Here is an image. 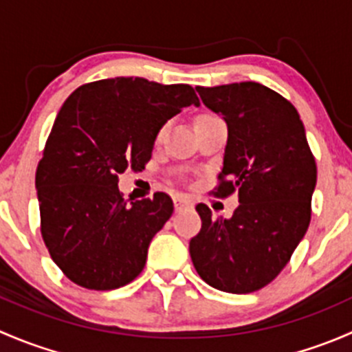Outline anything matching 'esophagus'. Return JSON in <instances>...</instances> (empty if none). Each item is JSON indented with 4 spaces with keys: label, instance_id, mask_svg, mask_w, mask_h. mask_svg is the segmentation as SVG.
<instances>
[{
    "label": "esophagus",
    "instance_id": "1",
    "mask_svg": "<svg viewBox=\"0 0 352 352\" xmlns=\"http://www.w3.org/2000/svg\"><path fill=\"white\" fill-rule=\"evenodd\" d=\"M189 206H190V201L187 197L184 196L173 197V208H175V211H182V209L189 208Z\"/></svg>",
    "mask_w": 352,
    "mask_h": 352
}]
</instances>
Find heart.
<instances>
[{"instance_id":"1","label":"heart","mask_w":352,"mask_h":352,"mask_svg":"<svg viewBox=\"0 0 352 352\" xmlns=\"http://www.w3.org/2000/svg\"><path fill=\"white\" fill-rule=\"evenodd\" d=\"M209 120H218V117L216 116H211V113H202V116H199L197 119H196V124H202V122H209ZM163 133H165V131H160L158 134H156V141H160L163 138Z\"/></svg>"}]
</instances>
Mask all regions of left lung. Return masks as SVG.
Returning a JSON list of instances; mask_svg holds the SVG:
<instances>
[{
	"label": "left lung",
	"mask_w": 352,
	"mask_h": 352,
	"mask_svg": "<svg viewBox=\"0 0 352 352\" xmlns=\"http://www.w3.org/2000/svg\"><path fill=\"white\" fill-rule=\"evenodd\" d=\"M202 104L228 126L216 196L239 194L230 219L197 204L201 232L189 252L197 274L226 293L245 294L285 269L310 225L317 165L296 109L255 81L197 87Z\"/></svg>",
	"instance_id": "8db88e82"
}]
</instances>
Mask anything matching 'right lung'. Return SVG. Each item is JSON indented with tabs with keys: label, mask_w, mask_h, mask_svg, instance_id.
<instances>
[{
	"label": "right lung",
	"mask_w": 352,
	"mask_h": 352,
	"mask_svg": "<svg viewBox=\"0 0 352 352\" xmlns=\"http://www.w3.org/2000/svg\"><path fill=\"white\" fill-rule=\"evenodd\" d=\"M199 98L189 85L119 76L80 87L54 120L35 173L41 232L67 279L109 291L133 281L173 212L166 194L124 199L119 175L150 162L166 120Z\"/></svg>",
	"instance_id": "1"
}]
</instances>
